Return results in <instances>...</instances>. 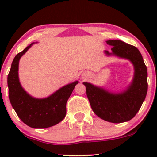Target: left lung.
Returning <instances> with one entry per match:
<instances>
[{
  "label": "left lung",
  "mask_w": 157,
  "mask_h": 157,
  "mask_svg": "<svg viewBox=\"0 0 157 157\" xmlns=\"http://www.w3.org/2000/svg\"><path fill=\"white\" fill-rule=\"evenodd\" d=\"M112 45V53L105 51L108 55H114L131 61L134 67L132 83L127 90L121 93H113L104 89L83 83L86 89V96L94 113L105 121L121 123L134 118L141 107L147 93V71L143 57L135 46L121 40H109Z\"/></svg>",
  "instance_id": "left-lung-1"
}]
</instances>
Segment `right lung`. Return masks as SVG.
I'll use <instances>...</instances> for the list:
<instances>
[{
  "label": "right lung",
  "mask_w": 157,
  "mask_h": 157,
  "mask_svg": "<svg viewBox=\"0 0 157 157\" xmlns=\"http://www.w3.org/2000/svg\"><path fill=\"white\" fill-rule=\"evenodd\" d=\"M32 45L17 54L13 61L7 77L9 99L18 117L26 125L33 128H46L64 119L67 101L78 81L63 86L45 99H36L29 96L20 85L18 67L20 58Z\"/></svg>",
  "instance_id": "obj_1"
}]
</instances>
